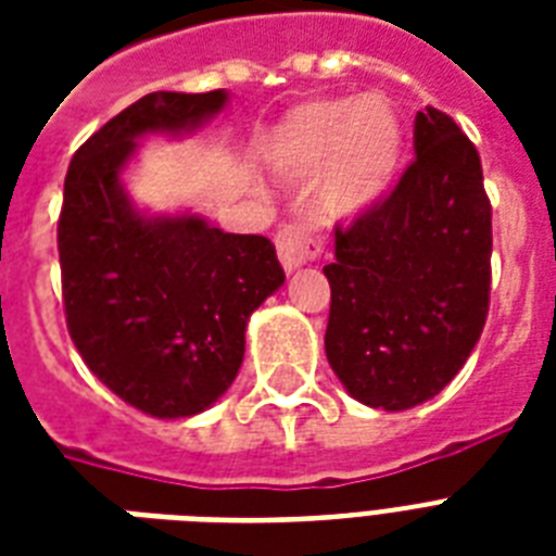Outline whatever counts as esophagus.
<instances>
[{
	"mask_svg": "<svg viewBox=\"0 0 556 556\" xmlns=\"http://www.w3.org/2000/svg\"><path fill=\"white\" fill-rule=\"evenodd\" d=\"M277 253L279 262L286 265V270H294L305 262L317 260L323 253V244L314 233V225L303 222V218H294V222H286V225L277 230Z\"/></svg>",
	"mask_w": 556,
	"mask_h": 556,
	"instance_id": "esophagus-1",
	"label": "esophagus"
}]
</instances>
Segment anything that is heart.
Wrapping results in <instances>:
<instances>
[{
    "instance_id": "obj_1",
    "label": "heart",
    "mask_w": 556,
    "mask_h": 556,
    "mask_svg": "<svg viewBox=\"0 0 556 556\" xmlns=\"http://www.w3.org/2000/svg\"><path fill=\"white\" fill-rule=\"evenodd\" d=\"M404 129L387 100L323 98L279 126L270 161L282 176L308 181L323 173L320 201L331 216H355L395 181Z\"/></svg>"
}]
</instances>
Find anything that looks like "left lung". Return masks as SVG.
Masks as SVG:
<instances>
[{"label":"left lung","instance_id":"left-lung-1","mask_svg":"<svg viewBox=\"0 0 556 556\" xmlns=\"http://www.w3.org/2000/svg\"><path fill=\"white\" fill-rule=\"evenodd\" d=\"M415 159L375 204L334 227L326 357L349 395L409 409L473 352L491 305V199L456 121L415 115Z\"/></svg>","mask_w":556,"mask_h":556}]
</instances>
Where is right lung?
I'll list each match as a JSON object with an SVG mask.
<instances>
[{
	"instance_id": "obj_1",
	"label": "right lung",
	"mask_w": 556,
	"mask_h": 556,
	"mask_svg": "<svg viewBox=\"0 0 556 556\" xmlns=\"http://www.w3.org/2000/svg\"><path fill=\"white\" fill-rule=\"evenodd\" d=\"M225 100L222 89L152 91L100 126L65 173V326L86 366L155 418H187L225 395L248 317L286 282L265 236L225 233L199 216L143 218L121 187L135 138L199 126Z\"/></svg>"
}]
</instances>
